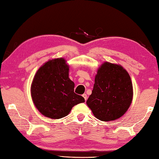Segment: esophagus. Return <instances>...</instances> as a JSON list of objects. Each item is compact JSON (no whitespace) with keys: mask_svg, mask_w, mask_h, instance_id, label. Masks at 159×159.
<instances>
[{"mask_svg":"<svg viewBox=\"0 0 159 159\" xmlns=\"http://www.w3.org/2000/svg\"><path fill=\"white\" fill-rule=\"evenodd\" d=\"M82 96H83L84 98L85 101H86V100H87V95H86V94H83Z\"/></svg>","mask_w":159,"mask_h":159,"instance_id":"34e87169","label":"esophagus"}]
</instances>
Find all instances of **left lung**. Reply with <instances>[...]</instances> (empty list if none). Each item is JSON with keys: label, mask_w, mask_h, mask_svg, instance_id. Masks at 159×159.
<instances>
[{"label": "left lung", "mask_w": 159, "mask_h": 159, "mask_svg": "<svg viewBox=\"0 0 159 159\" xmlns=\"http://www.w3.org/2000/svg\"><path fill=\"white\" fill-rule=\"evenodd\" d=\"M132 98V83L127 70L120 65L105 62L99 68L86 104L98 119L111 121L125 114Z\"/></svg>", "instance_id": "8db88e82"}]
</instances>
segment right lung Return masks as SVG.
<instances>
[{
    "mask_svg": "<svg viewBox=\"0 0 159 159\" xmlns=\"http://www.w3.org/2000/svg\"><path fill=\"white\" fill-rule=\"evenodd\" d=\"M68 68L63 58L52 59L40 67L33 79V102L48 118H64L73 107L85 102L82 96L75 93V84L68 77Z\"/></svg>",
    "mask_w": 159,
    "mask_h": 159,
    "instance_id": "right-lung-1",
    "label": "right lung"
}]
</instances>
